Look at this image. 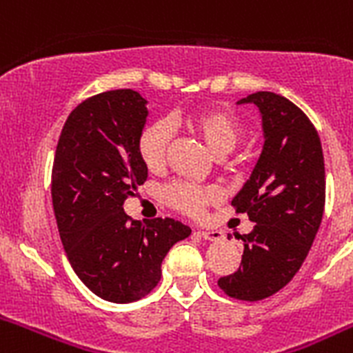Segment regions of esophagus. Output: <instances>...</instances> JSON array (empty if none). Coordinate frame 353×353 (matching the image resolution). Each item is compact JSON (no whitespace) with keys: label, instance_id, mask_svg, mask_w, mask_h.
Returning a JSON list of instances; mask_svg holds the SVG:
<instances>
[{"label":"esophagus","instance_id":"34e87169","mask_svg":"<svg viewBox=\"0 0 353 353\" xmlns=\"http://www.w3.org/2000/svg\"><path fill=\"white\" fill-rule=\"evenodd\" d=\"M196 235H198L199 239H205V240H219L221 236H223V233L221 232H203V230H198V232H196Z\"/></svg>","mask_w":353,"mask_h":353}]
</instances>
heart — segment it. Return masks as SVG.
I'll use <instances>...</instances> for the list:
<instances>
[{
    "mask_svg": "<svg viewBox=\"0 0 353 353\" xmlns=\"http://www.w3.org/2000/svg\"><path fill=\"white\" fill-rule=\"evenodd\" d=\"M183 123L214 154H226L242 136L239 117L224 108H201L183 118ZM171 143V129L166 121H154L139 132L138 157L148 171H159L166 164ZM221 199L219 187L192 182H174L166 189V201L174 210L199 217L208 205Z\"/></svg>",
    "mask_w": 353,
    "mask_h": 353,
    "instance_id": "obj_1",
    "label": "heart"
}]
</instances>
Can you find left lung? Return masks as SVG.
I'll return each mask as SVG.
<instances>
[{
  "instance_id": "8db88e82",
  "label": "left lung",
  "mask_w": 353,
  "mask_h": 353,
  "mask_svg": "<svg viewBox=\"0 0 353 353\" xmlns=\"http://www.w3.org/2000/svg\"><path fill=\"white\" fill-rule=\"evenodd\" d=\"M244 102L260 108L265 145L232 205L256 224L240 235L239 270L217 285L230 297L254 302L285 288L307 256L325 207V164L320 136L301 108L272 92L251 93Z\"/></svg>"
}]
</instances>
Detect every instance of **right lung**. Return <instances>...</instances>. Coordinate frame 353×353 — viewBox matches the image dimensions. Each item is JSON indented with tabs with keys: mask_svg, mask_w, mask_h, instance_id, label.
<instances>
[{
	"mask_svg": "<svg viewBox=\"0 0 353 353\" xmlns=\"http://www.w3.org/2000/svg\"><path fill=\"white\" fill-rule=\"evenodd\" d=\"M146 101L134 90H109L81 102L61 129L51 174L52 208L72 269L95 295L125 304L161 281V265L191 228L123 212L148 176L138 157Z\"/></svg>",
	"mask_w": 353,
	"mask_h": 353,
	"instance_id": "obj_1",
	"label": "right lung"
}]
</instances>
